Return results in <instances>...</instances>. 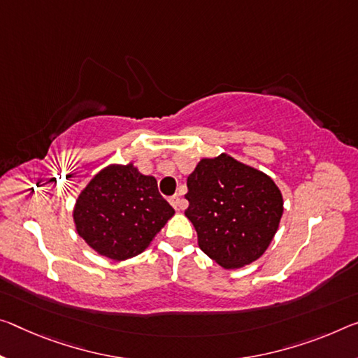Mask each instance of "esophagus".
<instances>
[{
    "label": "esophagus",
    "mask_w": 358,
    "mask_h": 358,
    "mask_svg": "<svg viewBox=\"0 0 358 358\" xmlns=\"http://www.w3.org/2000/svg\"><path fill=\"white\" fill-rule=\"evenodd\" d=\"M169 202L172 203V207H173L175 210H180V208H183V201H181V199H180V196H177V194L170 197Z\"/></svg>",
    "instance_id": "esophagus-1"
}]
</instances>
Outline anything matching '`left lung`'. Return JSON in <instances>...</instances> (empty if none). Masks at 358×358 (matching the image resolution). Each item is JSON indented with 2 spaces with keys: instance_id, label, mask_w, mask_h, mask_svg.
I'll return each instance as SVG.
<instances>
[{
  "instance_id": "left-lung-1",
  "label": "left lung",
  "mask_w": 358,
  "mask_h": 358,
  "mask_svg": "<svg viewBox=\"0 0 358 358\" xmlns=\"http://www.w3.org/2000/svg\"><path fill=\"white\" fill-rule=\"evenodd\" d=\"M185 215L201 250L224 269L257 261L274 239L283 213L274 180L229 155L203 157L188 177Z\"/></svg>"
}]
</instances>
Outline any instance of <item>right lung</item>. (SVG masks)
<instances>
[{
  "label": "right lung",
  "mask_w": 358,
  "mask_h": 358,
  "mask_svg": "<svg viewBox=\"0 0 358 358\" xmlns=\"http://www.w3.org/2000/svg\"><path fill=\"white\" fill-rule=\"evenodd\" d=\"M175 210L159 194L157 181L132 162L111 164L78 196V234L101 257L124 261L145 252Z\"/></svg>",
  "instance_id": "right-lung-1"
}]
</instances>
